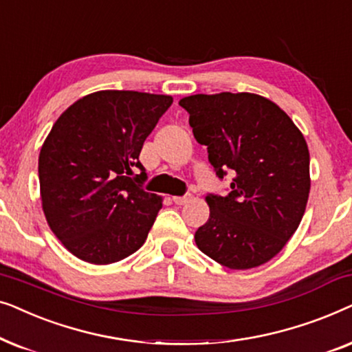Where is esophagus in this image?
I'll return each mask as SVG.
<instances>
[{
	"mask_svg": "<svg viewBox=\"0 0 352 352\" xmlns=\"http://www.w3.org/2000/svg\"><path fill=\"white\" fill-rule=\"evenodd\" d=\"M192 200V195L190 194H186L182 197H173V201H175L176 205H186L187 201Z\"/></svg>",
	"mask_w": 352,
	"mask_h": 352,
	"instance_id": "1",
	"label": "esophagus"
}]
</instances>
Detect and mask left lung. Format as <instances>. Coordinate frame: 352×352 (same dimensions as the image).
<instances>
[{
    "instance_id": "left-lung-1",
    "label": "left lung",
    "mask_w": 352,
    "mask_h": 352,
    "mask_svg": "<svg viewBox=\"0 0 352 352\" xmlns=\"http://www.w3.org/2000/svg\"><path fill=\"white\" fill-rule=\"evenodd\" d=\"M179 105L218 177L232 175L228 195L205 197L210 218L195 232L197 247L235 271L271 261L296 232L309 199L305 136L277 104L253 93L194 94Z\"/></svg>"
}]
</instances>
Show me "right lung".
<instances>
[{
    "label": "right lung",
    "instance_id": "add662e5",
    "mask_svg": "<svg viewBox=\"0 0 352 352\" xmlns=\"http://www.w3.org/2000/svg\"><path fill=\"white\" fill-rule=\"evenodd\" d=\"M171 104L165 94L105 89L78 99L52 124L38 158L41 205L76 258L112 264L146 242L162 197L141 187L147 175L139 153Z\"/></svg>",
    "mask_w": 352,
    "mask_h": 352
}]
</instances>
